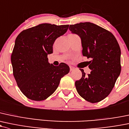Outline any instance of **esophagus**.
<instances>
[{
  "mask_svg": "<svg viewBox=\"0 0 129 129\" xmlns=\"http://www.w3.org/2000/svg\"><path fill=\"white\" fill-rule=\"evenodd\" d=\"M74 69H75V68H74V67H72V66H70V71H73Z\"/></svg>",
  "mask_w": 129,
  "mask_h": 129,
  "instance_id": "esophagus-1",
  "label": "esophagus"
}]
</instances>
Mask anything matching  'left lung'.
I'll list each match as a JSON object with an SVG mask.
<instances>
[{
	"label": "left lung",
	"instance_id": "obj_1",
	"mask_svg": "<svg viewBox=\"0 0 129 129\" xmlns=\"http://www.w3.org/2000/svg\"><path fill=\"white\" fill-rule=\"evenodd\" d=\"M69 29L80 37L83 55L91 59L90 74L85 75L80 69L82 78L75 83L77 92L88 102H100L111 93L121 71L117 41L110 31L92 23L71 25Z\"/></svg>",
	"mask_w": 129,
	"mask_h": 129
}]
</instances>
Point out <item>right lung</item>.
<instances>
[{"label":"right lung","mask_w":129,"mask_h":129,"mask_svg":"<svg viewBox=\"0 0 129 129\" xmlns=\"http://www.w3.org/2000/svg\"><path fill=\"white\" fill-rule=\"evenodd\" d=\"M69 26L40 24L22 31L16 38L11 55L13 74L19 88L28 99H47L70 71L66 63L54 66L47 58L53 52L55 40L67 32Z\"/></svg>","instance_id":"right-lung-1"}]
</instances>
